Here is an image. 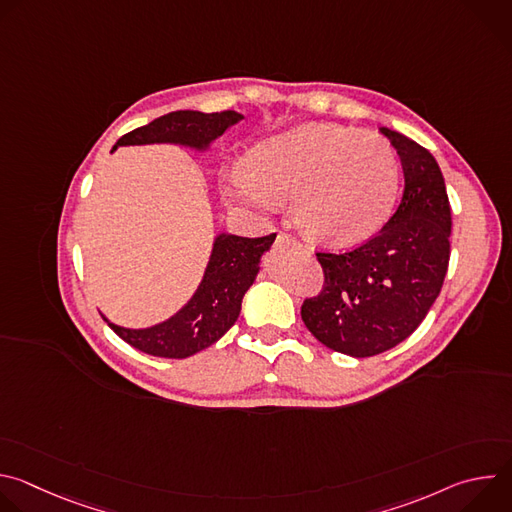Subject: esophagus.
Wrapping results in <instances>:
<instances>
[{
  "mask_svg": "<svg viewBox=\"0 0 512 512\" xmlns=\"http://www.w3.org/2000/svg\"><path fill=\"white\" fill-rule=\"evenodd\" d=\"M277 241H279V243H287V245H291V247H296V249H302V247H304V245H302V243H300V241H298L296 237H291V235H285V233H283V235H279V237H277Z\"/></svg>",
  "mask_w": 512,
  "mask_h": 512,
  "instance_id": "34e87169",
  "label": "esophagus"
}]
</instances>
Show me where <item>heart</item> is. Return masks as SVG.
Listing matches in <instances>:
<instances>
[{
  "label": "heart",
  "instance_id": "heart-1",
  "mask_svg": "<svg viewBox=\"0 0 512 512\" xmlns=\"http://www.w3.org/2000/svg\"><path fill=\"white\" fill-rule=\"evenodd\" d=\"M397 158L385 137L338 123H306L259 141L247 168L229 176V194L273 212L294 198L300 229L324 245H356L391 214Z\"/></svg>",
  "mask_w": 512,
  "mask_h": 512
}]
</instances>
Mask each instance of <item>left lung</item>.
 <instances>
[{
  "instance_id": "obj_1",
  "label": "left lung",
  "mask_w": 512,
  "mask_h": 512,
  "mask_svg": "<svg viewBox=\"0 0 512 512\" xmlns=\"http://www.w3.org/2000/svg\"><path fill=\"white\" fill-rule=\"evenodd\" d=\"M399 154L405 188L387 225L346 253H316L324 289L302 306L306 328L328 348L381 354L423 322L450 263L452 210L435 158L407 135L381 127Z\"/></svg>"
}]
</instances>
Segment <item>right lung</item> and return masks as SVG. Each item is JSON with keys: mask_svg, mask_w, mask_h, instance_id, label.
Returning a JSON list of instances; mask_svg holds the SVG:
<instances>
[{"mask_svg": "<svg viewBox=\"0 0 512 512\" xmlns=\"http://www.w3.org/2000/svg\"><path fill=\"white\" fill-rule=\"evenodd\" d=\"M241 119L243 115L237 111H174L125 133L115 143V148L119 145L176 143L206 152L216 137H221ZM273 241L275 233L257 239L237 237L231 233L216 235L202 281L192 298L172 318L156 326L133 330L117 326L105 316L103 318L119 338L145 354L162 358L192 356L214 344L218 338H223L237 322L243 296L253 285L261 257L269 251Z\"/></svg>", "mask_w": 512, "mask_h": 512, "instance_id": "right-lung-1", "label": "right lung"}]
</instances>
